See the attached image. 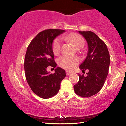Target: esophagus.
<instances>
[{"label": "esophagus", "instance_id": "obj_1", "mask_svg": "<svg viewBox=\"0 0 126 126\" xmlns=\"http://www.w3.org/2000/svg\"><path fill=\"white\" fill-rule=\"evenodd\" d=\"M72 72H70V71H66V74H67V75H69V74H72Z\"/></svg>", "mask_w": 126, "mask_h": 126}]
</instances>
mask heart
Instances as JSON below:
<instances>
[{
  "label": "heart",
  "mask_w": 126,
  "mask_h": 126,
  "mask_svg": "<svg viewBox=\"0 0 126 126\" xmlns=\"http://www.w3.org/2000/svg\"><path fill=\"white\" fill-rule=\"evenodd\" d=\"M64 39L71 42L73 45L77 49L83 47L84 44V40L80 35L77 33H71L63 37ZM62 42L59 38L54 40L52 44V50L54 54H58L61 52ZM58 64L60 67L65 69L71 70L79 63V59L76 57L62 56L58 59Z\"/></svg>",
  "instance_id": "obj_1"
}]
</instances>
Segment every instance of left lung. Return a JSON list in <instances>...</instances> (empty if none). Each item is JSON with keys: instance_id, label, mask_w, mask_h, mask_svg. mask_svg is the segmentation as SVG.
<instances>
[{"instance_id": "obj_1", "label": "left lung", "mask_w": 126, "mask_h": 126, "mask_svg": "<svg viewBox=\"0 0 126 126\" xmlns=\"http://www.w3.org/2000/svg\"><path fill=\"white\" fill-rule=\"evenodd\" d=\"M78 32L86 39L88 47L86 58L79 68L89 72L86 77L78 74L79 79L74 86V90L79 96L88 98L97 94L103 87L108 73L110 57L105 43L94 33Z\"/></svg>"}]
</instances>
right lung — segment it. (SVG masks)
I'll return each instance as SVG.
<instances>
[{
    "label": "right lung",
    "instance_id": "1",
    "mask_svg": "<svg viewBox=\"0 0 126 126\" xmlns=\"http://www.w3.org/2000/svg\"><path fill=\"white\" fill-rule=\"evenodd\" d=\"M64 30L48 29L40 32L28 47L24 58L25 78L30 88L42 98H49L56 95L61 83L66 76L64 69L58 67L50 74L47 68L56 67L52 50V43L56 37Z\"/></svg>",
    "mask_w": 126,
    "mask_h": 126
}]
</instances>
